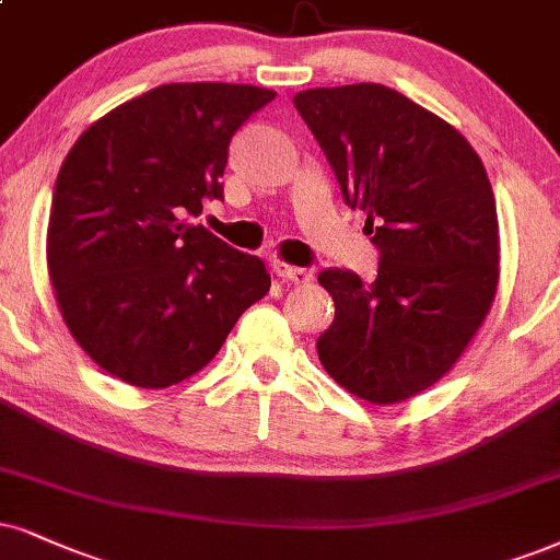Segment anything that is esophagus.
<instances>
[{"mask_svg": "<svg viewBox=\"0 0 560 560\" xmlns=\"http://www.w3.org/2000/svg\"><path fill=\"white\" fill-rule=\"evenodd\" d=\"M273 271L279 279L289 281V284H307L310 281V271L307 268H300V266H289V264H273Z\"/></svg>", "mask_w": 560, "mask_h": 560, "instance_id": "34e87169", "label": "esophagus"}]
</instances>
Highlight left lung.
I'll list each match as a JSON object with an SVG mask.
<instances>
[{
    "mask_svg": "<svg viewBox=\"0 0 560 560\" xmlns=\"http://www.w3.org/2000/svg\"><path fill=\"white\" fill-rule=\"evenodd\" d=\"M294 105L380 247L372 284L341 268L317 276L336 302L317 357L357 398L402 402L455 366L491 310L493 188L455 126L385 84L304 90Z\"/></svg>",
    "mask_w": 560,
    "mask_h": 560,
    "instance_id": "1",
    "label": "left lung"
}]
</instances>
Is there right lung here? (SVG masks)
Listing matches in <instances>:
<instances>
[{
    "instance_id": "right-lung-1",
    "label": "right lung",
    "mask_w": 560,
    "mask_h": 560,
    "mask_svg": "<svg viewBox=\"0 0 560 560\" xmlns=\"http://www.w3.org/2000/svg\"><path fill=\"white\" fill-rule=\"evenodd\" d=\"M276 97L230 82L160 84L97 118L59 170L46 260L82 351L126 385L201 372L271 276L198 217L222 198L232 133Z\"/></svg>"
}]
</instances>
